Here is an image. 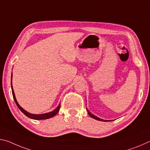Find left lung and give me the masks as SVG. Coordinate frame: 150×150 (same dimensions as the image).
Wrapping results in <instances>:
<instances>
[{
	"mask_svg": "<svg viewBox=\"0 0 150 150\" xmlns=\"http://www.w3.org/2000/svg\"><path fill=\"white\" fill-rule=\"evenodd\" d=\"M87 112H88V115H89L90 116H91V117L92 118H95V120H99V121H104V122H108V120H103V119H100V118H98V117H96V116H95V115H93L92 113L91 112H89V110H87Z\"/></svg>",
	"mask_w": 150,
	"mask_h": 150,
	"instance_id": "8db88e82",
	"label": "left lung"
}]
</instances>
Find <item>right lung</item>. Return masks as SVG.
Listing matches in <instances>:
<instances>
[{
    "mask_svg": "<svg viewBox=\"0 0 150 150\" xmlns=\"http://www.w3.org/2000/svg\"><path fill=\"white\" fill-rule=\"evenodd\" d=\"M12 78V77H11V79ZM11 87H12V95H13V98H14V100L15 101V103H16V105L18 106V107L19 108V109L20 110H21L22 112H23L25 115L26 116H28V118H30L32 119H34V120H44V119H47V118H52L53 116H54L57 115L58 113V112L59 110V108H60V104L59 105V106H57V108L56 109H55L54 111L52 112H48L46 114H43V115H32V114H30L29 112H28L25 110H24L23 108H22L21 106H20L18 103L17 100L16 99V97H15V95H14V90H13V88H12V80H11Z\"/></svg>",
    "mask_w": 150,
    "mask_h": 150,
    "instance_id": "1",
    "label": "right lung"
}]
</instances>
